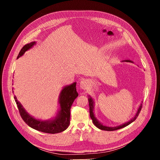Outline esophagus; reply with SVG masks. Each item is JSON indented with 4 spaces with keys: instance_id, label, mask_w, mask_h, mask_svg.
<instances>
[{
    "instance_id": "34e87169",
    "label": "esophagus",
    "mask_w": 160,
    "mask_h": 160,
    "mask_svg": "<svg viewBox=\"0 0 160 160\" xmlns=\"http://www.w3.org/2000/svg\"><path fill=\"white\" fill-rule=\"evenodd\" d=\"M89 80L86 79H83L80 83V88L83 90L87 89L89 88Z\"/></svg>"
}]
</instances>
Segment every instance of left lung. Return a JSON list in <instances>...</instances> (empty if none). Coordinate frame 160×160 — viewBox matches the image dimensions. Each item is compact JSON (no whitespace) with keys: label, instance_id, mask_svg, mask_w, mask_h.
I'll return each instance as SVG.
<instances>
[{"label":"left lung","instance_id":"1","mask_svg":"<svg viewBox=\"0 0 160 160\" xmlns=\"http://www.w3.org/2000/svg\"><path fill=\"white\" fill-rule=\"evenodd\" d=\"M122 62H131V63H133V61L130 60H123ZM88 102H89V114H90V117L93 121V124L96 126V127L100 129V130H106V131H113V130H119L122 128H124L127 127V126L129 125L130 124H131L132 122H133L134 121H135L138 116L139 115L141 110V108H142V103L140 104L139 108L138 109V111L136 113V115H134V117L133 118H132L130 121H128V122H126L122 124H120L119 126H116V127H108V126H106L102 124L101 122L100 121H98V119L96 118V117L95 115V113H94V108H95V102H94V100L90 95L88 96Z\"/></svg>","mask_w":160,"mask_h":160}]
</instances>
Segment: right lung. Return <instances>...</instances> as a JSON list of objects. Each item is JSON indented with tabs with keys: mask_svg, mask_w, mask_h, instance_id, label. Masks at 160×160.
<instances>
[{
	"mask_svg": "<svg viewBox=\"0 0 160 160\" xmlns=\"http://www.w3.org/2000/svg\"><path fill=\"white\" fill-rule=\"evenodd\" d=\"M36 44V42L33 41L25 45L21 48L17 59L21 57L25 52L32 48ZM76 85L77 82H74L72 84L65 86L63 88L58 98L60 110L58 111L55 117L48 120L36 119L35 117L30 115L25 110L22 104L17 99V97L14 96L15 101L18 106L22 119L30 127L39 132L48 133H57L65 130L70 124L71 107L74 99L78 96ZM12 90L13 93V89Z\"/></svg>",
	"mask_w": 160,
	"mask_h": 160,
	"instance_id": "add662e5",
	"label": "right lung"
}]
</instances>
